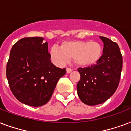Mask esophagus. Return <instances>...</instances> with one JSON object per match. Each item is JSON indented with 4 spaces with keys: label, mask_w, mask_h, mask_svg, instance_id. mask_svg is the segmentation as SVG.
Segmentation results:
<instances>
[{
    "label": "esophagus",
    "mask_w": 131,
    "mask_h": 131,
    "mask_svg": "<svg viewBox=\"0 0 131 131\" xmlns=\"http://www.w3.org/2000/svg\"><path fill=\"white\" fill-rule=\"evenodd\" d=\"M72 71H73V70H72L71 69H70V68H67V70H66V71H67V74L70 73L71 72H72Z\"/></svg>",
    "instance_id": "obj_1"
}]
</instances>
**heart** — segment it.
<instances>
[{"instance_id":"heart-1","label":"heart","mask_w":131,"mask_h":131,"mask_svg":"<svg viewBox=\"0 0 131 131\" xmlns=\"http://www.w3.org/2000/svg\"><path fill=\"white\" fill-rule=\"evenodd\" d=\"M102 55L103 47L96 41H68L62 42L60 48L53 46L50 49L51 59L58 66H62L73 58L78 66L92 67L99 62Z\"/></svg>"}]
</instances>
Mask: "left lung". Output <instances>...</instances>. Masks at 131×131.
Returning a JSON list of instances; mask_svg holds the SVG:
<instances>
[{
  "instance_id": "1",
  "label": "left lung",
  "mask_w": 131,
  "mask_h": 131,
  "mask_svg": "<svg viewBox=\"0 0 131 131\" xmlns=\"http://www.w3.org/2000/svg\"><path fill=\"white\" fill-rule=\"evenodd\" d=\"M99 37L103 43L99 62L92 67L78 69L80 74L77 84L78 95L88 105L103 103L114 94L122 69V56L118 44L107 37Z\"/></svg>"
}]
</instances>
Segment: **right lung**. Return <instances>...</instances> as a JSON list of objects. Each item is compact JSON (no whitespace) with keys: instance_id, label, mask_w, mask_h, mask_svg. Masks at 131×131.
Here are the masks:
<instances>
[{"instance_id":"1","label":"right lung","mask_w":131,"mask_h":131,"mask_svg":"<svg viewBox=\"0 0 131 131\" xmlns=\"http://www.w3.org/2000/svg\"><path fill=\"white\" fill-rule=\"evenodd\" d=\"M43 37H26L13 45L7 64L12 93L22 103L40 107L51 99L58 81L66 73L51 62Z\"/></svg>"}]
</instances>
